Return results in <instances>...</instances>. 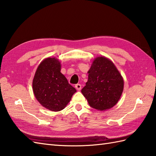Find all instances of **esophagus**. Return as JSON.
<instances>
[{
    "instance_id": "34e87169",
    "label": "esophagus",
    "mask_w": 156,
    "mask_h": 156,
    "mask_svg": "<svg viewBox=\"0 0 156 156\" xmlns=\"http://www.w3.org/2000/svg\"><path fill=\"white\" fill-rule=\"evenodd\" d=\"M75 88H76V90H80L81 88H82V86H81V84H77L75 85Z\"/></svg>"
}]
</instances>
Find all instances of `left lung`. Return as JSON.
I'll return each instance as SVG.
<instances>
[{"instance_id": "1", "label": "left lung", "mask_w": 156, "mask_h": 156, "mask_svg": "<svg viewBox=\"0 0 156 156\" xmlns=\"http://www.w3.org/2000/svg\"><path fill=\"white\" fill-rule=\"evenodd\" d=\"M88 74V81L81 92L89 105L98 111L113 107L124 87L123 78L115 64L104 56L97 57Z\"/></svg>"}]
</instances>
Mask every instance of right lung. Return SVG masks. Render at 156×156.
<instances>
[{"instance_id":"add662e5","label":"right lung","mask_w":156,"mask_h":156,"mask_svg":"<svg viewBox=\"0 0 156 156\" xmlns=\"http://www.w3.org/2000/svg\"><path fill=\"white\" fill-rule=\"evenodd\" d=\"M60 71L58 59L48 58L39 65L33 80V91L36 99L51 111L63 110L76 92Z\"/></svg>"}]
</instances>
